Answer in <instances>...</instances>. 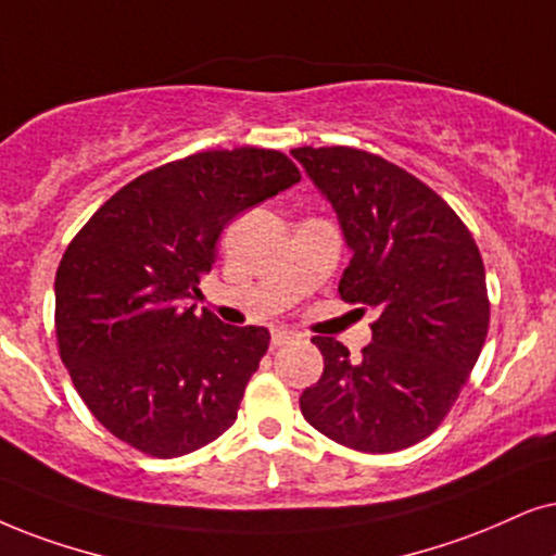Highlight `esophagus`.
I'll list each match as a JSON object with an SVG mask.
<instances>
[{"label":"esophagus","instance_id":"obj_1","mask_svg":"<svg viewBox=\"0 0 556 556\" xmlns=\"http://www.w3.org/2000/svg\"><path fill=\"white\" fill-rule=\"evenodd\" d=\"M292 341H294V333H290V330H285V328L274 330V333H271V349H282Z\"/></svg>","mask_w":556,"mask_h":556}]
</instances>
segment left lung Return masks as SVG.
Segmentation results:
<instances>
[{"instance_id":"left-lung-1","label":"left lung","mask_w":556,"mask_h":556,"mask_svg":"<svg viewBox=\"0 0 556 556\" xmlns=\"http://www.w3.org/2000/svg\"><path fill=\"white\" fill-rule=\"evenodd\" d=\"M290 153L336 210L351 251L339 294L379 311L359 362L315 336L323 375L300 410L336 444L400 452L439 428L482 351L490 302L480 249L431 187L382 156L346 146Z\"/></svg>"}]
</instances>
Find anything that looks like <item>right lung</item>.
<instances>
[{
  "mask_svg": "<svg viewBox=\"0 0 556 556\" xmlns=\"http://www.w3.org/2000/svg\"><path fill=\"white\" fill-rule=\"evenodd\" d=\"M298 181L279 151L194 153L125 185L68 243L55 271L59 351L112 435L172 459L233 426L269 330L194 315V300L223 228Z\"/></svg>",
  "mask_w": 556,
  "mask_h": 556,
  "instance_id": "add662e5",
  "label": "right lung"
}]
</instances>
